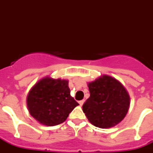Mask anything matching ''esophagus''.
<instances>
[{"label":"esophagus","mask_w":153,"mask_h":153,"mask_svg":"<svg viewBox=\"0 0 153 153\" xmlns=\"http://www.w3.org/2000/svg\"><path fill=\"white\" fill-rule=\"evenodd\" d=\"M84 101H85L84 100H80V101H79V104L80 106H82V105H83V103H84Z\"/></svg>","instance_id":"obj_1"}]
</instances>
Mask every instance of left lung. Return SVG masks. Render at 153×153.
Instances as JSON below:
<instances>
[{
    "mask_svg": "<svg viewBox=\"0 0 153 153\" xmlns=\"http://www.w3.org/2000/svg\"><path fill=\"white\" fill-rule=\"evenodd\" d=\"M90 97L82 105L88 121L100 128H110L122 122L127 114L130 97L116 79L102 75L88 83Z\"/></svg>",
    "mask_w": 153,
    "mask_h": 153,
    "instance_id": "8db88e82",
    "label": "left lung"
}]
</instances>
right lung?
<instances>
[{"mask_svg":"<svg viewBox=\"0 0 153 153\" xmlns=\"http://www.w3.org/2000/svg\"><path fill=\"white\" fill-rule=\"evenodd\" d=\"M27 104L29 113L39 123L53 126L64 123L79 105L71 96L68 80L45 77L32 87Z\"/></svg>","mask_w":153,"mask_h":153,"instance_id":"add662e5","label":"right lung"}]
</instances>
